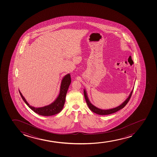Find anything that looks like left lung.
<instances>
[{"label": "left lung", "instance_id": "8db88e82", "mask_svg": "<svg viewBox=\"0 0 157 157\" xmlns=\"http://www.w3.org/2000/svg\"><path fill=\"white\" fill-rule=\"evenodd\" d=\"M133 88H133L132 90V92H130V93L129 95L128 96V98L121 104L120 105L118 106L115 107V108L108 109H100V108L96 107L95 106H94V105L92 104L90 101V99L88 98L86 91L85 89H84V97H85L86 102L87 104L88 105V107L90 109V110H92V112H94V113H96V114H98V115H106L113 114L114 113H116L117 111L121 110V109L124 108L126 105L128 103L129 101L130 98L131 96H132V92H133Z\"/></svg>", "mask_w": 157, "mask_h": 157}]
</instances>
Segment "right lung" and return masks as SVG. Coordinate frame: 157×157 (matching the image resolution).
I'll return each instance as SVG.
<instances>
[{
  "mask_svg": "<svg viewBox=\"0 0 157 157\" xmlns=\"http://www.w3.org/2000/svg\"><path fill=\"white\" fill-rule=\"evenodd\" d=\"M71 82V78L70 74L68 73L65 75L62 79L59 94L56 99L51 104L41 107H35L30 106L26 101L25 98L23 96L20 90H19V92L23 101L31 110L40 115L50 116L59 113L63 109V107L65 104L67 92L69 89Z\"/></svg>",
  "mask_w": 157,
  "mask_h": 157,
  "instance_id": "add662e5",
  "label": "right lung"
}]
</instances>
